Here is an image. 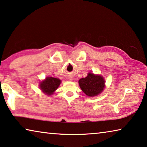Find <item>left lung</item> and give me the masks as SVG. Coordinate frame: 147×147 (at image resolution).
I'll return each instance as SVG.
<instances>
[{
    "mask_svg": "<svg viewBox=\"0 0 147 147\" xmlns=\"http://www.w3.org/2000/svg\"><path fill=\"white\" fill-rule=\"evenodd\" d=\"M78 83L82 92L89 97L98 95L103 92L105 86L103 76L91 73H88L86 77L80 79Z\"/></svg>",
    "mask_w": 147,
    "mask_h": 147,
    "instance_id": "8db88e82",
    "label": "left lung"
}]
</instances>
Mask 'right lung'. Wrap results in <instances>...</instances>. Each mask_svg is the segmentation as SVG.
I'll return each instance as SVG.
<instances>
[{
	"label": "right lung",
	"instance_id": "add662e5",
	"mask_svg": "<svg viewBox=\"0 0 147 147\" xmlns=\"http://www.w3.org/2000/svg\"><path fill=\"white\" fill-rule=\"evenodd\" d=\"M61 82V81L59 78L46 77L45 80L40 82L39 87L44 94L47 95H52L53 92L57 89Z\"/></svg>",
	"mask_w": 147,
	"mask_h": 147
}]
</instances>
